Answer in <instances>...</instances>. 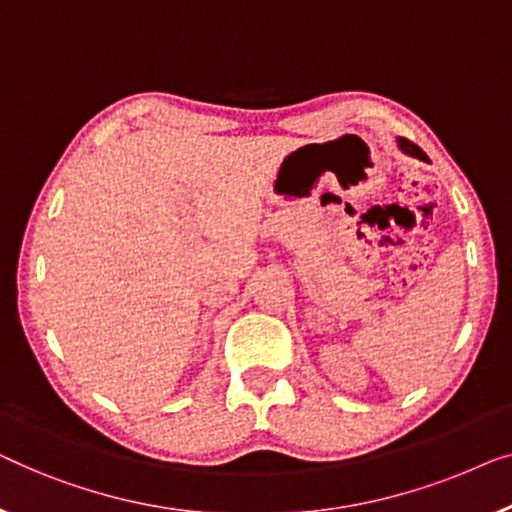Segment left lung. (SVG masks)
Here are the masks:
<instances>
[{
  "label": "left lung",
  "mask_w": 512,
  "mask_h": 512,
  "mask_svg": "<svg viewBox=\"0 0 512 512\" xmlns=\"http://www.w3.org/2000/svg\"><path fill=\"white\" fill-rule=\"evenodd\" d=\"M397 146L401 148V153H406L410 157H417V160H427V155L422 153V148L415 146V143H410L408 139H403V136H399V139H397Z\"/></svg>",
  "instance_id": "1"
}]
</instances>
